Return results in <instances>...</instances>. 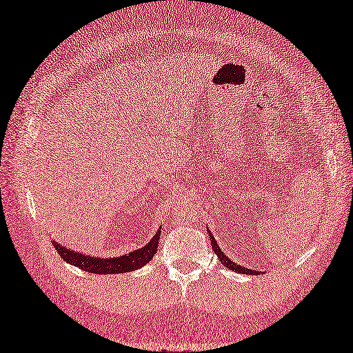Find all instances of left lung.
<instances>
[{"label": "left lung", "mask_w": 353, "mask_h": 353, "mask_svg": "<svg viewBox=\"0 0 353 353\" xmlns=\"http://www.w3.org/2000/svg\"><path fill=\"white\" fill-rule=\"evenodd\" d=\"M207 232H208V236H210V242H212V248H213V251H214V253L218 254L219 261L222 262V265H224L225 268L232 270V271H234V272H239V274H250V276L259 274V271H254V270H248V268H245V267H241V265L234 263V262L232 261V259H228V256H225L224 253H222V250L219 248V245H218L216 239H214V237L212 236V232H210V230L207 228Z\"/></svg>", "instance_id": "left-lung-1"}]
</instances>
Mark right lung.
Returning a JSON list of instances; mask_svg holds the SVG:
<instances>
[{
	"instance_id": "add662e5",
	"label": "right lung",
	"mask_w": 353,
	"mask_h": 353,
	"mask_svg": "<svg viewBox=\"0 0 353 353\" xmlns=\"http://www.w3.org/2000/svg\"><path fill=\"white\" fill-rule=\"evenodd\" d=\"M160 234H161V228H158V232L154 234L152 239H150L145 247L131 251V253L123 254L120 257H110V259L79 253V251H73L67 247H62L61 243L56 241H53V247L56 248L57 254H59L67 263L74 265V267L81 268L83 271L92 272V274H120V272H131L145 267V265L157 253Z\"/></svg>"
}]
</instances>
